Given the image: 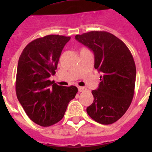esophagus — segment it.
Here are the masks:
<instances>
[{"label": "esophagus", "instance_id": "obj_1", "mask_svg": "<svg viewBox=\"0 0 152 152\" xmlns=\"http://www.w3.org/2000/svg\"><path fill=\"white\" fill-rule=\"evenodd\" d=\"M78 90H79V92H84L87 89L84 87H78Z\"/></svg>", "mask_w": 152, "mask_h": 152}]
</instances>
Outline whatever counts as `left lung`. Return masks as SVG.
<instances>
[{
    "label": "left lung",
    "mask_w": 152,
    "mask_h": 152,
    "mask_svg": "<svg viewBox=\"0 0 152 152\" xmlns=\"http://www.w3.org/2000/svg\"><path fill=\"white\" fill-rule=\"evenodd\" d=\"M75 39L94 53V67L102 73L101 82L92 91L93 102L87 108L92 119L112 124L125 114L134 96L136 67L123 41L107 31H90Z\"/></svg>",
    "instance_id": "8db88e82"
}]
</instances>
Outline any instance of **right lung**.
<instances>
[{
	"mask_svg": "<svg viewBox=\"0 0 152 152\" xmlns=\"http://www.w3.org/2000/svg\"><path fill=\"white\" fill-rule=\"evenodd\" d=\"M70 37L47 35L28 43L18 60L16 94L29 118L42 126L61 121L78 92L49 79L56 73L59 56Z\"/></svg>",
	"mask_w": 152,
	"mask_h": 152,
	"instance_id": "add662e5",
	"label": "right lung"
}]
</instances>
